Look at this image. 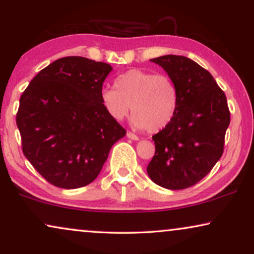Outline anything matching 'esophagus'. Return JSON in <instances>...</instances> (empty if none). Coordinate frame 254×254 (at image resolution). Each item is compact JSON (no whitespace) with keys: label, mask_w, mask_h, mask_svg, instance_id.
Here are the masks:
<instances>
[{"label":"esophagus","mask_w":254,"mask_h":254,"mask_svg":"<svg viewBox=\"0 0 254 254\" xmlns=\"http://www.w3.org/2000/svg\"><path fill=\"white\" fill-rule=\"evenodd\" d=\"M127 137L130 138V140H138V136L137 135H135L134 133H131V131H127Z\"/></svg>","instance_id":"obj_1"}]
</instances>
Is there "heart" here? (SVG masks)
<instances>
[{"mask_svg":"<svg viewBox=\"0 0 254 254\" xmlns=\"http://www.w3.org/2000/svg\"><path fill=\"white\" fill-rule=\"evenodd\" d=\"M114 86L102 91L107 112L116 120H124L131 111L137 129L158 133L169 126L178 109V88L165 74L131 69L120 75Z\"/></svg>","mask_w":254,"mask_h":254,"instance_id":"1","label":"heart"}]
</instances>
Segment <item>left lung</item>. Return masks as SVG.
<instances>
[{"label":"left lung","mask_w":254,"mask_h":254,"mask_svg":"<svg viewBox=\"0 0 254 254\" xmlns=\"http://www.w3.org/2000/svg\"><path fill=\"white\" fill-rule=\"evenodd\" d=\"M151 61L176 83L179 103L169 126L152 136L156 150L148 175L164 189H189L204 178L223 154L230 124L227 97L210 72L189 58L164 55Z\"/></svg>","instance_id":"8db88e82"}]
</instances>
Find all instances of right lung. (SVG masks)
Segmentation results:
<instances>
[{"instance_id": "obj_1", "label": "right lung", "mask_w": 254, "mask_h": 254, "mask_svg": "<svg viewBox=\"0 0 254 254\" xmlns=\"http://www.w3.org/2000/svg\"><path fill=\"white\" fill-rule=\"evenodd\" d=\"M111 70L105 62L61 58L38 72L20 96L16 124L23 154L52 185H89L111 147L126 135L102 100Z\"/></svg>"}]
</instances>
